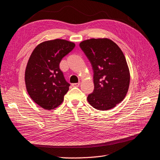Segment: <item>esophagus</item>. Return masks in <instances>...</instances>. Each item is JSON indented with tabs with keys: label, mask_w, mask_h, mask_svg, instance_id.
Instances as JSON below:
<instances>
[{
	"label": "esophagus",
	"mask_w": 160,
	"mask_h": 160,
	"mask_svg": "<svg viewBox=\"0 0 160 160\" xmlns=\"http://www.w3.org/2000/svg\"><path fill=\"white\" fill-rule=\"evenodd\" d=\"M79 85H80V82H77V83H72V85L73 87H79Z\"/></svg>",
	"instance_id": "obj_1"
}]
</instances>
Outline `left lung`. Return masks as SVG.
<instances>
[{"mask_svg": "<svg viewBox=\"0 0 160 160\" xmlns=\"http://www.w3.org/2000/svg\"><path fill=\"white\" fill-rule=\"evenodd\" d=\"M79 47L91 62L94 91L87 100L95 109L108 110L122 101L129 87L130 73L125 57L110 39H91Z\"/></svg>", "mask_w": 160, "mask_h": 160, "instance_id": "left-lung-1", "label": "left lung"}]
</instances>
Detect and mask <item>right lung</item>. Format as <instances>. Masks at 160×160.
Segmentation results:
<instances>
[{"label": "right lung", "mask_w": 160, "mask_h": 160, "mask_svg": "<svg viewBox=\"0 0 160 160\" xmlns=\"http://www.w3.org/2000/svg\"><path fill=\"white\" fill-rule=\"evenodd\" d=\"M75 44L63 39L39 44L33 51L25 73L29 95L45 110H52L62 104L70 84L60 69V63Z\"/></svg>", "instance_id": "1"}]
</instances>
